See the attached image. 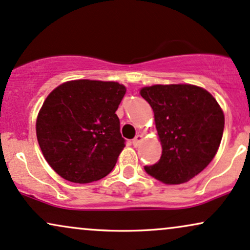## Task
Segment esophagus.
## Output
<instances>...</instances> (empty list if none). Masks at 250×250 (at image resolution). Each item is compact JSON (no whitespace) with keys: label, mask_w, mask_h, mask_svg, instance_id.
Returning <instances> with one entry per match:
<instances>
[{"label":"esophagus","mask_w":250,"mask_h":250,"mask_svg":"<svg viewBox=\"0 0 250 250\" xmlns=\"http://www.w3.org/2000/svg\"><path fill=\"white\" fill-rule=\"evenodd\" d=\"M142 141H143V135L142 134L136 135V137H135L134 140H133V146H140V143L142 142Z\"/></svg>","instance_id":"obj_1"}]
</instances>
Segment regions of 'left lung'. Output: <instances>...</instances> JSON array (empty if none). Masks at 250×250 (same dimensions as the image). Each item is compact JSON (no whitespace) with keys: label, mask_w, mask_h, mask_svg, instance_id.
<instances>
[{"label":"left lung","mask_w":250,"mask_h":250,"mask_svg":"<svg viewBox=\"0 0 250 250\" xmlns=\"http://www.w3.org/2000/svg\"><path fill=\"white\" fill-rule=\"evenodd\" d=\"M140 94L154 110L162 146L157 163L144 167L159 182H188L212 162L220 146L225 115L205 88L190 83L142 87Z\"/></svg>","instance_id":"1"}]
</instances>
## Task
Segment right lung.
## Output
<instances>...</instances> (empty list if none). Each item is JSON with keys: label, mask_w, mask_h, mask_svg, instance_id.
I'll return each mask as SVG.
<instances>
[{"label": "right lung", "mask_w": 250, "mask_h": 250, "mask_svg": "<svg viewBox=\"0 0 250 250\" xmlns=\"http://www.w3.org/2000/svg\"><path fill=\"white\" fill-rule=\"evenodd\" d=\"M125 87L115 81H66L45 99L36 121L44 158L60 177L86 184L106 177L125 148L115 112Z\"/></svg>", "instance_id": "add662e5"}]
</instances>
